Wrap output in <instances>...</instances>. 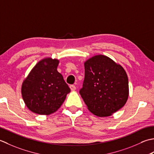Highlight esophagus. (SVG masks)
<instances>
[{
	"instance_id": "34e87169",
	"label": "esophagus",
	"mask_w": 154,
	"mask_h": 154,
	"mask_svg": "<svg viewBox=\"0 0 154 154\" xmlns=\"http://www.w3.org/2000/svg\"><path fill=\"white\" fill-rule=\"evenodd\" d=\"M70 88L71 91H75V90H76V86H75L74 85H70Z\"/></svg>"
}]
</instances>
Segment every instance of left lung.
<instances>
[{"label":"left lung","mask_w":154,"mask_h":154,"mask_svg":"<svg viewBox=\"0 0 154 154\" xmlns=\"http://www.w3.org/2000/svg\"><path fill=\"white\" fill-rule=\"evenodd\" d=\"M85 77L80 94L88 110L98 117L110 116L126 103L128 78L124 68L105 55L84 62Z\"/></svg>","instance_id":"left-lung-1"}]
</instances>
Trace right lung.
Listing matches in <instances>:
<instances>
[{"mask_svg": "<svg viewBox=\"0 0 154 154\" xmlns=\"http://www.w3.org/2000/svg\"><path fill=\"white\" fill-rule=\"evenodd\" d=\"M59 60L46 57L34 66L21 86L22 97L31 112L48 116L60 108L70 92L57 70Z\"/></svg>", "mask_w": 154, "mask_h": 154, "instance_id": "add662e5", "label": "right lung"}]
</instances>
